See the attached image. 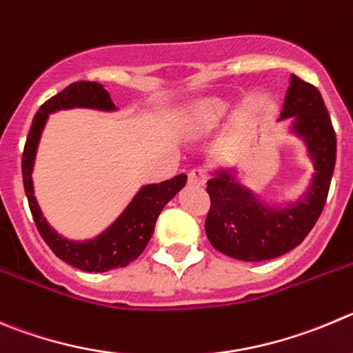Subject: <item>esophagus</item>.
I'll list each match as a JSON object with an SVG mask.
<instances>
[{"label": "esophagus", "mask_w": 353, "mask_h": 353, "mask_svg": "<svg viewBox=\"0 0 353 353\" xmlns=\"http://www.w3.org/2000/svg\"><path fill=\"white\" fill-rule=\"evenodd\" d=\"M188 181H190V184H195V186H203L207 183V170L202 169V167H196V169L190 170Z\"/></svg>", "instance_id": "esophagus-1"}]
</instances>
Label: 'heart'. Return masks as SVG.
Here are the masks:
<instances>
[{
    "mask_svg": "<svg viewBox=\"0 0 353 353\" xmlns=\"http://www.w3.org/2000/svg\"><path fill=\"white\" fill-rule=\"evenodd\" d=\"M228 113V102L221 99H210L193 110L188 118V130L192 134H203L216 127Z\"/></svg>",
    "mask_w": 353,
    "mask_h": 353,
    "instance_id": "heart-1",
    "label": "heart"
}]
</instances>
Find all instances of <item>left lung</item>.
Masks as SVG:
<instances>
[{
  "label": "left lung",
  "mask_w": 353,
  "mask_h": 353,
  "mask_svg": "<svg viewBox=\"0 0 353 353\" xmlns=\"http://www.w3.org/2000/svg\"><path fill=\"white\" fill-rule=\"evenodd\" d=\"M294 117L315 165L310 192L294 205L272 209L221 170L207 181L210 209L205 233L214 249L240 261H268L298 247L317 223L336 165V132L321 92L291 74L282 118Z\"/></svg>",
  "instance_id": "1"
}]
</instances>
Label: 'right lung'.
Wrapping results in <instances>:
<instances>
[{
  "mask_svg": "<svg viewBox=\"0 0 353 353\" xmlns=\"http://www.w3.org/2000/svg\"><path fill=\"white\" fill-rule=\"evenodd\" d=\"M69 108H94V110L111 111L114 110V104L104 87L95 81L71 83L57 95L48 99L45 104H41L38 113L32 118L31 130L28 134L24 153H22V179H24L29 209H31L39 235L59 259L74 268L90 273L121 268L139 258L141 252L146 249L161 209L186 184L188 176L179 174L160 184H148L141 188V192L128 203L123 214L97 239L88 240V242H72V240L62 239L48 226L39 210L34 192H32L31 172L39 137H41L43 127L47 123L48 114L59 110H69Z\"/></svg>",
  "mask_w": 353,
  "mask_h": 353,
  "instance_id": "right-lung-1",
  "label": "right lung"
}]
</instances>
